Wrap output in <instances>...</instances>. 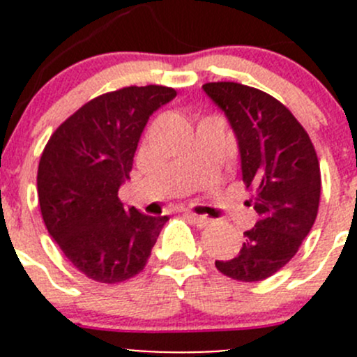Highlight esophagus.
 I'll return each mask as SVG.
<instances>
[{"instance_id": "34e87169", "label": "esophagus", "mask_w": 357, "mask_h": 357, "mask_svg": "<svg viewBox=\"0 0 357 357\" xmlns=\"http://www.w3.org/2000/svg\"><path fill=\"white\" fill-rule=\"evenodd\" d=\"M186 218L190 219V221L193 222L195 226H199V228H205V226H208V222H211V219L205 218V215H199V214H193V212L186 211L185 212Z\"/></svg>"}]
</instances>
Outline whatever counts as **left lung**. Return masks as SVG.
I'll return each mask as SVG.
<instances>
[{
	"mask_svg": "<svg viewBox=\"0 0 357 357\" xmlns=\"http://www.w3.org/2000/svg\"><path fill=\"white\" fill-rule=\"evenodd\" d=\"M202 89L235 132L243 183L254 192L248 205L259 214L238 254L215 261V268L238 282H261L297 254L314 225L321 193L318 157L305 129L268 93L238 82H207Z\"/></svg>",
	"mask_w": 357,
	"mask_h": 357,
	"instance_id": "8db88e82",
	"label": "left lung"
}]
</instances>
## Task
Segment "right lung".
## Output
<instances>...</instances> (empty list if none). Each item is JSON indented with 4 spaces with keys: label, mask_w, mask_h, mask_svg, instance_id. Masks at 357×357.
Returning a JSON list of instances; mask_svg holds the SVG:
<instances>
[{
    "label": "right lung",
    "mask_w": 357,
    "mask_h": 357,
    "mask_svg": "<svg viewBox=\"0 0 357 357\" xmlns=\"http://www.w3.org/2000/svg\"><path fill=\"white\" fill-rule=\"evenodd\" d=\"M176 96L165 86H129L91 100L45 146L38 195L50 236L82 275L119 283L145 268L167 215L124 211L119 190L150 115Z\"/></svg>",
    "instance_id": "1"
}]
</instances>
